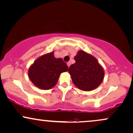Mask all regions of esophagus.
Listing matches in <instances>:
<instances>
[{"mask_svg": "<svg viewBox=\"0 0 133 133\" xmlns=\"http://www.w3.org/2000/svg\"><path fill=\"white\" fill-rule=\"evenodd\" d=\"M67 64H68V67H69L70 65H71V62H68V63H67Z\"/></svg>", "mask_w": 133, "mask_h": 133, "instance_id": "esophagus-1", "label": "esophagus"}]
</instances>
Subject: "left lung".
Returning a JSON list of instances; mask_svg holds the SVG:
<instances>
[{
  "label": "left lung",
  "mask_w": 133,
  "mask_h": 133,
  "mask_svg": "<svg viewBox=\"0 0 133 133\" xmlns=\"http://www.w3.org/2000/svg\"><path fill=\"white\" fill-rule=\"evenodd\" d=\"M76 62L69 69L72 82L80 90L91 91L100 85L104 78L103 69L98 61L84 51H78Z\"/></svg>",
  "instance_id": "8db88e82"
}]
</instances>
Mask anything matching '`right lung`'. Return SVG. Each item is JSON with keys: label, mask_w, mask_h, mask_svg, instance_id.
<instances>
[{"label": "right lung", "mask_w": 133, "mask_h": 133, "mask_svg": "<svg viewBox=\"0 0 133 133\" xmlns=\"http://www.w3.org/2000/svg\"><path fill=\"white\" fill-rule=\"evenodd\" d=\"M68 69L62 59L55 58L54 52H51L35 61L28 69V77L36 87L48 90L56 84L61 74Z\"/></svg>", "instance_id": "obj_1"}]
</instances>
